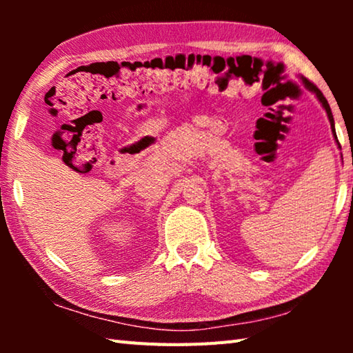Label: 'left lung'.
Wrapping results in <instances>:
<instances>
[{"label":"left lung","mask_w":353,"mask_h":353,"mask_svg":"<svg viewBox=\"0 0 353 353\" xmlns=\"http://www.w3.org/2000/svg\"><path fill=\"white\" fill-rule=\"evenodd\" d=\"M302 81H303V83H305V85L310 88V90L312 92H314L316 93V97H318V99L321 101L322 103V105H324V109H325V112H327V115H328V119H330V124H332V132H333V135H334V139L338 140V137H336V132H334V124H333V115H332V110H330V105H328V103H327V99H325V97L324 94H322V92L319 90L318 87L314 85L313 82H310L308 79H303L302 77ZM339 145V143H338Z\"/></svg>","instance_id":"8db88e82"}]
</instances>
